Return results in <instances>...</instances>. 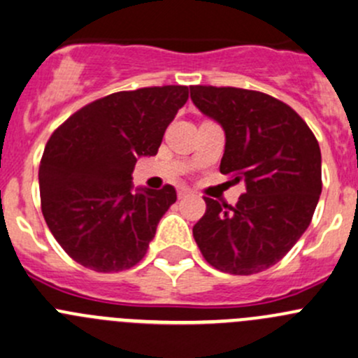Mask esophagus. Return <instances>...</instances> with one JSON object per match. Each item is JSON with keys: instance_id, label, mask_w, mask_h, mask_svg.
I'll list each match as a JSON object with an SVG mask.
<instances>
[{"instance_id": "esophagus-1", "label": "esophagus", "mask_w": 358, "mask_h": 358, "mask_svg": "<svg viewBox=\"0 0 358 358\" xmlns=\"http://www.w3.org/2000/svg\"><path fill=\"white\" fill-rule=\"evenodd\" d=\"M189 196H192V190H189V189L178 190V199H185V197H189Z\"/></svg>"}]
</instances>
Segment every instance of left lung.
<instances>
[{
	"mask_svg": "<svg viewBox=\"0 0 358 358\" xmlns=\"http://www.w3.org/2000/svg\"><path fill=\"white\" fill-rule=\"evenodd\" d=\"M190 99L225 131L220 171L246 183L236 206L204 197L194 239L209 265L251 275L275 265L312 222L322 192L320 147L280 100L252 90L192 86Z\"/></svg>",
	"mask_w": 358,
	"mask_h": 358,
	"instance_id": "1",
	"label": "left lung"
}]
</instances>
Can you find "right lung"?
I'll list each match as a JSON object with an SVG mask.
<instances>
[{
  "mask_svg": "<svg viewBox=\"0 0 358 358\" xmlns=\"http://www.w3.org/2000/svg\"><path fill=\"white\" fill-rule=\"evenodd\" d=\"M189 99L187 86L117 92L88 103L53 131L39 164L41 211L79 265L131 268L145 256L175 187L133 190L138 157L156 156L166 128Z\"/></svg>",
  "mask_w": 358,
  "mask_h": 358,
  "instance_id": "1",
  "label": "right lung"
}]
</instances>
